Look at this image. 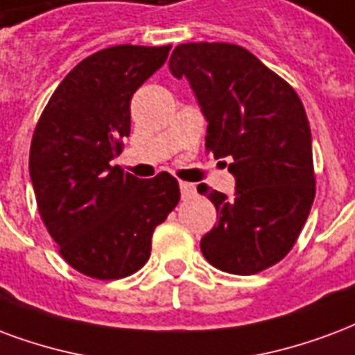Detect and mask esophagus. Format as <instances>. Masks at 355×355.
Wrapping results in <instances>:
<instances>
[{"instance_id":"34e87169","label":"esophagus","mask_w":355,"mask_h":355,"mask_svg":"<svg viewBox=\"0 0 355 355\" xmlns=\"http://www.w3.org/2000/svg\"><path fill=\"white\" fill-rule=\"evenodd\" d=\"M180 193H182V199H190L196 196V186L190 184V182H180Z\"/></svg>"}]
</instances>
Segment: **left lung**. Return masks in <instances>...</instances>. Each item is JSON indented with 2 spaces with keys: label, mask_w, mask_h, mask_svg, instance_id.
Returning <instances> with one entry per match:
<instances>
[{
  "label": "left lung",
  "mask_w": 355,
  "mask_h": 355,
  "mask_svg": "<svg viewBox=\"0 0 355 355\" xmlns=\"http://www.w3.org/2000/svg\"><path fill=\"white\" fill-rule=\"evenodd\" d=\"M186 77L207 118L205 146L230 157L235 196L198 188L218 220L201 252L216 269L256 275L278 263L297 241L316 196L312 137L301 99L239 44H178L169 58Z\"/></svg>",
  "instance_id": "left-lung-1"
}]
</instances>
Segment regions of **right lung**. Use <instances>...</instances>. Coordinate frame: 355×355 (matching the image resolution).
Returning a JSON list of instances; mask_svg holds the SVG:
<instances>
[{
  "label": "right lung",
  "mask_w": 355,
  "mask_h": 355,
  "mask_svg": "<svg viewBox=\"0 0 355 355\" xmlns=\"http://www.w3.org/2000/svg\"><path fill=\"white\" fill-rule=\"evenodd\" d=\"M171 44H118L69 71L33 131L30 177L39 214L67 263L116 280L150 258L152 233L180 199L177 178L143 180L111 159L130 135V101L169 56Z\"/></svg>",
  "instance_id": "right-lung-1"
}]
</instances>
